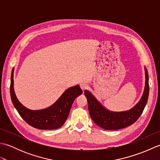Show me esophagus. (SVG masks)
<instances>
[{"label":"esophagus","instance_id":"esophagus-1","mask_svg":"<svg viewBox=\"0 0 160 160\" xmlns=\"http://www.w3.org/2000/svg\"><path fill=\"white\" fill-rule=\"evenodd\" d=\"M80 86L81 89H82L83 91H84L87 88V84L86 82H82L80 84Z\"/></svg>","mask_w":160,"mask_h":160}]
</instances>
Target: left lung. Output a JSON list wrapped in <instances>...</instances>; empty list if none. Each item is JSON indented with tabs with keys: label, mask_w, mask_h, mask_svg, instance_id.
Here are the masks:
<instances>
[{
	"label": "left lung",
	"mask_w": 160,
	"mask_h": 160,
	"mask_svg": "<svg viewBox=\"0 0 160 160\" xmlns=\"http://www.w3.org/2000/svg\"><path fill=\"white\" fill-rule=\"evenodd\" d=\"M145 89L140 102L132 109L124 112H111L102 106L89 91H84L87 99L88 108L93 121L100 127L106 130H118L135 123L140 118L147 104L148 93V74L145 68Z\"/></svg>",
	"instance_id": "8db88e82"
}]
</instances>
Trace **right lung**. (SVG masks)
I'll return each instance as SVG.
<instances>
[{
    "instance_id": "1",
    "label": "right lung",
    "mask_w": 160,
    "mask_h": 160,
    "mask_svg": "<svg viewBox=\"0 0 160 160\" xmlns=\"http://www.w3.org/2000/svg\"><path fill=\"white\" fill-rule=\"evenodd\" d=\"M13 69L12 71L10 84V95L13 106L27 123L39 129L52 130L62 127L67 120L74 100L82 93L79 85L70 87L51 107L42 110H29L20 104L17 99L13 91Z\"/></svg>"
}]
</instances>
